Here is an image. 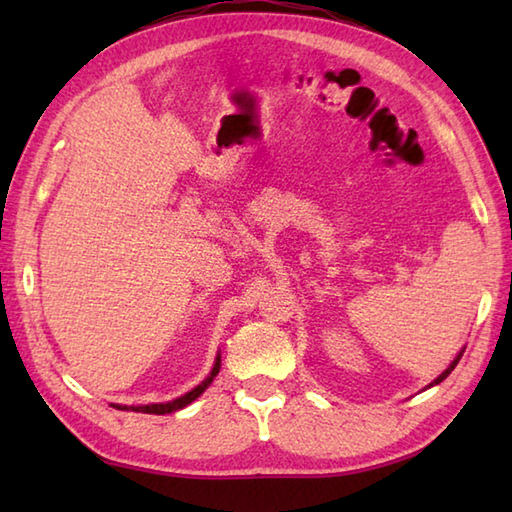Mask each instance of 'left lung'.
I'll use <instances>...</instances> for the list:
<instances>
[{"label": "left lung", "instance_id": "8db88e82", "mask_svg": "<svg viewBox=\"0 0 512 512\" xmlns=\"http://www.w3.org/2000/svg\"><path fill=\"white\" fill-rule=\"evenodd\" d=\"M460 358H462V354H460L458 358H455V361H453V363H451V365H449L447 369H444V372H442V374H440V376H438L436 380H433V383H431V387H433V385H438V383H442V380H444V378H447V376H449V374L453 372V367H455V365H458V361H460Z\"/></svg>", "mask_w": 512, "mask_h": 512}]
</instances>
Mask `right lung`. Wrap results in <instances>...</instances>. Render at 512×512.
<instances>
[{"instance_id": "obj_1", "label": "right lung", "mask_w": 512, "mask_h": 512, "mask_svg": "<svg viewBox=\"0 0 512 512\" xmlns=\"http://www.w3.org/2000/svg\"><path fill=\"white\" fill-rule=\"evenodd\" d=\"M220 356L215 358V365H213V369H211V374L206 376L202 383L195 387V389H191L189 394H184V396H180V398H176V400H171V402H162V405H143V407H132V411H140V413H156V416H165V413H171V411H178V409H182V407H187V405H191V402L198 398L202 391L209 387L211 383H213V378L217 376V372H220ZM116 409H127V407H121V405H116Z\"/></svg>"}]
</instances>
